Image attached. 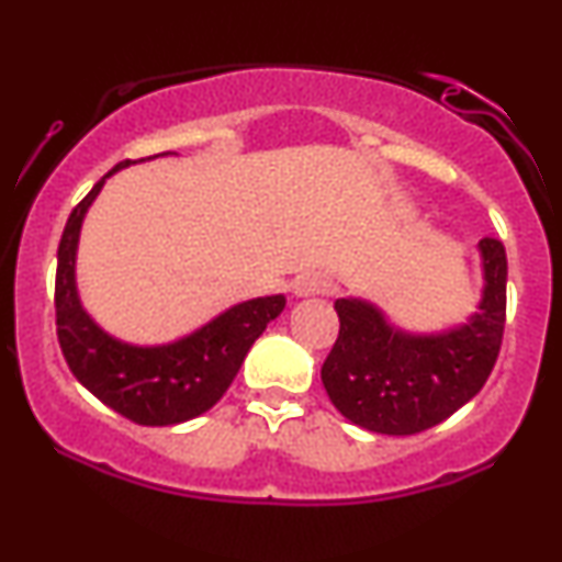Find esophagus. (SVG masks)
<instances>
[{
  "label": "esophagus",
  "mask_w": 562,
  "mask_h": 562,
  "mask_svg": "<svg viewBox=\"0 0 562 562\" xmlns=\"http://www.w3.org/2000/svg\"><path fill=\"white\" fill-rule=\"evenodd\" d=\"M330 288H333L330 280H327V277L319 274V272H306L293 282L295 295H301V299H308V295L330 293Z\"/></svg>",
  "instance_id": "34e87169"
}]
</instances>
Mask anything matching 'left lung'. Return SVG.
Segmentation results:
<instances>
[{"label":"left lung","mask_w":562,"mask_h":562,"mask_svg":"<svg viewBox=\"0 0 562 562\" xmlns=\"http://www.w3.org/2000/svg\"><path fill=\"white\" fill-rule=\"evenodd\" d=\"M479 256V306L447 330L409 333L372 301H335L340 333L322 364V383L346 420L372 434L412 436L443 423L483 389L505 333V245L483 237Z\"/></svg>","instance_id":"8db88e82"}]
</instances>
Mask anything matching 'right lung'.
Masks as SVG:
<instances>
[{"mask_svg": "<svg viewBox=\"0 0 562 562\" xmlns=\"http://www.w3.org/2000/svg\"><path fill=\"white\" fill-rule=\"evenodd\" d=\"M142 160H121L70 211L57 248V338L70 372L102 404L137 425H177L209 412L227 393L245 353L285 308V295H261L235 303L198 330L169 344L137 346L102 330L83 308L76 282L81 224L108 179Z\"/></svg>", "mask_w": 562, "mask_h": 562, "instance_id": "1", "label": "right lung"}]
</instances>
